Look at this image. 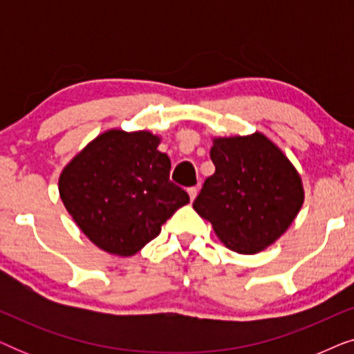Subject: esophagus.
I'll use <instances>...</instances> for the list:
<instances>
[{
    "mask_svg": "<svg viewBox=\"0 0 354 354\" xmlns=\"http://www.w3.org/2000/svg\"><path fill=\"white\" fill-rule=\"evenodd\" d=\"M188 195H190V200L193 201L196 198V195H198V187H192V188H188Z\"/></svg>",
    "mask_w": 354,
    "mask_h": 354,
    "instance_id": "esophagus-1",
    "label": "esophagus"
}]
</instances>
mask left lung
Here are the masks:
<instances>
[{"instance_id": "left-lung-1", "label": "left lung", "mask_w": 354, "mask_h": 354, "mask_svg": "<svg viewBox=\"0 0 354 354\" xmlns=\"http://www.w3.org/2000/svg\"><path fill=\"white\" fill-rule=\"evenodd\" d=\"M216 172L193 209L209 221L217 239L240 254H256L282 236L304 201L301 177L264 133L212 138Z\"/></svg>"}]
</instances>
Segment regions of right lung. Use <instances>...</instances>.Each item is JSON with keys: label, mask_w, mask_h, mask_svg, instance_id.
Wrapping results in <instances>:
<instances>
[{"label": "right lung", "mask_w": 354, "mask_h": 354, "mask_svg": "<svg viewBox=\"0 0 354 354\" xmlns=\"http://www.w3.org/2000/svg\"><path fill=\"white\" fill-rule=\"evenodd\" d=\"M149 130L111 129L77 153L59 176V196L91 243L133 256L190 196L169 180L171 159Z\"/></svg>", "instance_id": "add662e5"}]
</instances>
